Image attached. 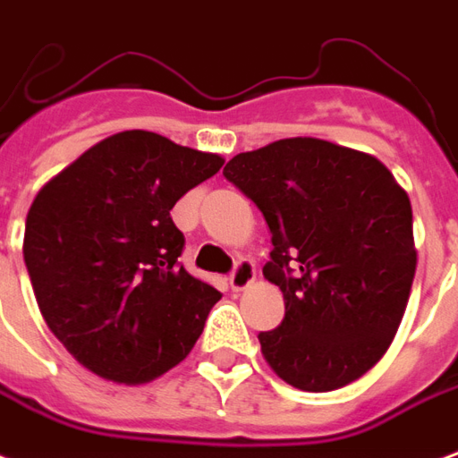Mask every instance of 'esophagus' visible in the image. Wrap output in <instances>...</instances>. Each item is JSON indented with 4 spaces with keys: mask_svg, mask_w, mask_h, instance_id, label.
<instances>
[{
    "mask_svg": "<svg viewBox=\"0 0 458 458\" xmlns=\"http://www.w3.org/2000/svg\"><path fill=\"white\" fill-rule=\"evenodd\" d=\"M255 281V264L252 262H238L235 269L230 274V286L233 291H245L247 286H252Z\"/></svg>",
    "mask_w": 458,
    "mask_h": 458,
    "instance_id": "34e87169",
    "label": "esophagus"
}]
</instances>
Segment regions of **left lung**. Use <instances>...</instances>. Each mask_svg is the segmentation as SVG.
Instances as JSON below:
<instances>
[{
	"label": "left lung",
	"instance_id": "1",
	"mask_svg": "<svg viewBox=\"0 0 458 458\" xmlns=\"http://www.w3.org/2000/svg\"><path fill=\"white\" fill-rule=\"evenodd\" d=\"M223 174L272 233L264 276L286 313L259 333L267 364L301 391L357 381L388 350L415 279L405 189L374 155L320 138L240 152Z\"/></svg>",
	"mask_w": 458,
	"mask_h": 458
}]
</instances>
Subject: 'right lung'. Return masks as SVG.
<instances>
[{
	"instance_id": "add662e5",
	"label": "right lung",
	"mask_w": 458,
	"mask_h": 458,
	"mask_svg": "<svg viewBox=\"0 0 458 458\" xmlns=\"http://www.w3.org/2000/svg\"><path fill=\"white\" fill-rule=\"evenodd\" d=\"M223 157L150 131L80 155L33 199L23 262L46 323L82 367L135 386L191 352L220 291L179 264L169 211Z\"/></svg>"
}]
</instances>
